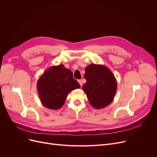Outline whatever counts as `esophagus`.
<instances>
[{"label": "esophagus", "instance_id": "34e87169", "mask_svg": "<svg viewBox=\"0 0 157 157\" xmlns=\"http://www.w3.org/2000/svg\"><path fill=\"white\" fill-rule=\"evenodd\" d=\"M78 83L80 84V86H82V80H78Z\"/></svg>", "mask_w": 157, "mask_h": 157}]
</instances>
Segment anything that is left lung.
I'll list each match as a JSON object with an SVG mask.
<instances>
[{
  "instance_id": "8db88e82",
  "label": "left lung",
  "mask_w": 157,
  "mask_h": 157,
  "mask_svg": "<svg viewBox=\"0 0 157 157\" xmlns=\"http://www.w3.org/2000/svg\"><path fill=\"white\" fill-rule=\"evenodd\" d=\"M82 90L86 94L90 104L99 109L106 107L113 101L117 90L115 75L107 66L92 63L85 68Z\"/></svg>"
}]
</instances>
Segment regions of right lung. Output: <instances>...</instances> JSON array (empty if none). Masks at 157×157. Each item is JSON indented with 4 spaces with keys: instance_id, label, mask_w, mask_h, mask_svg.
<instances>
[{
    "instance_id": "1",
    "label": "right lung",
    "mask_w": 157,
    "mask_h": 157,
    "mask_svg": "<svg viewBox=\"0 0 157 157\" xmlns=\"http://www.w3.org/2000/svg\"><path fill=\"white\" fill-rule=\"evenodd\" d=\"M73 73L63 64L46 69L37 80L36 88L40 100L45 107L59 109L63 105L68 94L80 88Z\"/></svg>"
}]
</instances>
